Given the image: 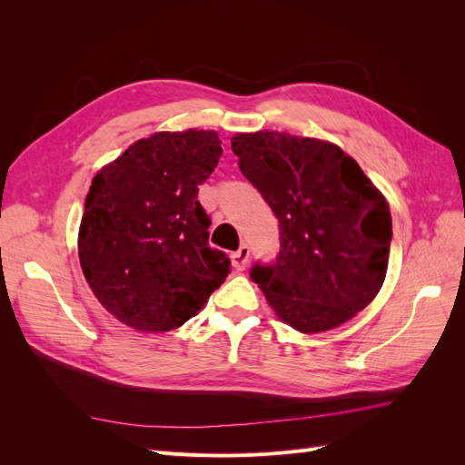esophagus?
I'll use <instances>...</instances> for the list:
<instances>
[{"mask_svg": "<svg viewBox=\"0 0 465 465\" xmlns=\"http://www.w3.org/2000/svg\"><path fill=\"white\" fill-rule=\"evenodd\" d=\"M248 260H250V248H248V244H242L241 248H238L236 252H232V254H231V265L234 267L236 272L246 270Z\"/></svg>", "mask_w": 465, "mask_h": 465, "instance_id": "1", "label": "esophagus"}]
</instances>
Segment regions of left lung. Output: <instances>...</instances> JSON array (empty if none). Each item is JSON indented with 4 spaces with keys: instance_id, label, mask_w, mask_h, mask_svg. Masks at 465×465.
Here are the masks:
<instances>
[{
    "instance_id": "8db88e82",
    "label": "left lung",
    "mask_w": 465,
    "mask_h": 465,
    "mask_svg": "<svg viewBox=\"0 0 465 465\" xmlns=\"http://www.w3.org/2000/svg\"><path fill=\"white\" fill-rule=\"evenodd\" d=\"M231 147L279 221L277 262L252 270L275 316L320 333L367 308L386 279L391 215L357 161L340 145L285 132L234 134Z\"/></svg>"
}]
</instances>
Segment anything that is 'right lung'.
<instances>
[{"label":"right lung","instance_id":"obj_1","mask_svg":"<svg viewBox=\"0 0 465 465\" xmlns=\"http://www.w3.org/2000/svg\"><path fill=\"white\" fill-rule=\"evenodd\" d=\"M223 154L213 130L137 139L93 178L77 250L83 275L106 311L143 333L180 328L229 275L209 248L198 186Z\"/></svg>","mask_w":465,"mask_h":465}]
</instances>
